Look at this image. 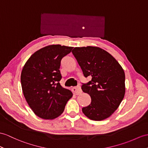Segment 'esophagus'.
I'll return each mask as SVG.
<instances>
[{"label": "esophagus", "instance_id": "1", "mask_svg": "<svg viewBox=\"0 0 148 148\" xmlns=\"http://www.w3.org/2000/svg\"><path fill=\"white\" fill-rule=\"evenodd\" d=\"M72 92L74 93V94L75 95H79L82 92V90L80 86H77V87H73L72 88Z\"/></svg>", "mask_w": 148, "mask_h": 148}]
</instances>
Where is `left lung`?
Wrapping results in <instances>:
<instances>
[{
  "label": "left lung",
  "mask_w": 148,
  "mask_h": 148,
  "mask_svg": "<svg viewBox=\"0 0 148 148\" xmlns=\"http://www.w3.org/2000/svg\"><path fill=\"white\" fill-rule=\"evenodd\" d=\"M72 53L85 78L82 89L91 97V103L82 108L85 116L94 121L110 117L119 106L125 95V73L110 54L99 47H76Z\"/></svg>",
  "instance_id": "1"
}]
</instances>
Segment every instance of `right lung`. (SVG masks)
I'll return each instance as SVG.
<instances>
[{
    "label": "right lung",
    "mask_w": 148,
    "mask_h": 148,
    "mask_svg": "<svg viewBox=\"0 0 148 148\" xmlns=\"http://www.w3.org/2000/svg\"><path fill=\"white\" fill-rule=\"evenodd\" d=\"M73 47L49 45L36 51L23 68L21 82L24 96L34 113L44 119L62 114L73 93L60 84L61 61Z\"/></svg>",
    "instance_id": "add662e5"
}]
</instances>
